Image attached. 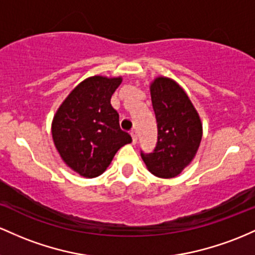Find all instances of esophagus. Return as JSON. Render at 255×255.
<instances>
[{"instance_id": "esophagus-1", "label": "esophagus", "mask_w": 255, "mask_h": 255, "mask_svg": "<svg viewBox=\"0 0 255 255\" xmlns=\"http://www.w3.org/2000/svg\"><path fill=\"white\" fill-rule=\"evenodd\" d=\"M131 137H132V143L136 144L137 143V131L136 130H131Z\"/></svg>"}]
</instances>
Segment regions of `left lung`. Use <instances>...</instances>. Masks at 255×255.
I'll list each match as a JSON object with an SVG mask.
<instances>
[{"mask_svg": "<svg viewBox=\"0 0 255 255\" xmlns=\"http://www.w3.org/2000/svg\"><path fill=\"white\" fill-rule=\"evenodd\" d=\"M149 89L158 123V142L153 153H141V156L154 176L173 178L195 158L202 138V123L189 96L176 81L159 76Z\"/></svg>", "mask_w": 255, "mask_h": 255, "instance_id": "obj_1", "label": "left lung"}]
</instances>
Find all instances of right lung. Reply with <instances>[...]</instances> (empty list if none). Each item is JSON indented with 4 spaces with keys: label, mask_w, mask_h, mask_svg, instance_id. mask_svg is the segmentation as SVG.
I'll list each match as a JSON object with an SVG mask.
<instances>
[{
    "label": "right lung",
    "mask_w": 255,
    "mask_h": 255,
    "mask_svg": "<svg viewBox=\"0 0 255 255\" xmlns=\"http://www.w3.org/2000/svg\"><path fill=\"white\" fill-rule=\"evenodd\" d=\"M122 77L93 76L68 94L51 122V135L62 161L85 178L106 171L131 136L119 125L111 97Z\"/></svg>",
    "instance_id": "add662e5"
}]
</instances>
